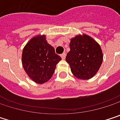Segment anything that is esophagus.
Returning <instances> with one entry per match:
<instances>
[{
    "label": "esophagus",
    "instance_id": "34e87169",
    "mask_svg": "<svg viewBox=\"0 0 120 120\" xmlns=\"http://www.w3.org/2000/svg\"><path fill=\"white\" fill-rule=\"evenodd\" d=\"M60 56H61L62 59L64 60V59H65V58H66V53H62V54L60 55Z\"/></svg>",
    "mask_w": 120,
    "mask_h": 120
}]
</instances>
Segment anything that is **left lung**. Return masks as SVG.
<instances>
[{"label":"left lung","mask_w":120,"mask_h":120,"mask_svg":"<svg viewBox=\"0 0 120 120\" xmlns=\"http://www.w3.org/2000/svg\"><path fill=\"white\" fill-rule=\"evenodd\" d=\"M69 47L70 51L67 54L66 61L69 63L72 74L83 80L92 78L103 61L100 46L92 37L83 35L72 38Z\"/></svg>","instance_id":"1"}]
</instances>
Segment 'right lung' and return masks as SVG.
<instances>
[{"mask_svg":"<svg viewBox=\"0 0 120 120\" xmlns=\"http://www.w3.org/2000/svg\"><path fill=\"white\" fill-rule=\"evenodd\" d=\"M62 60L55 49L46 40L45 35L31 39L22 53V64L28 76L35 83L41 84L53 76L56 64Z\"/></svg>","mask_w":120,"mask_h":120,"instance_id":"1","label":"right lung"}]
</instances>
